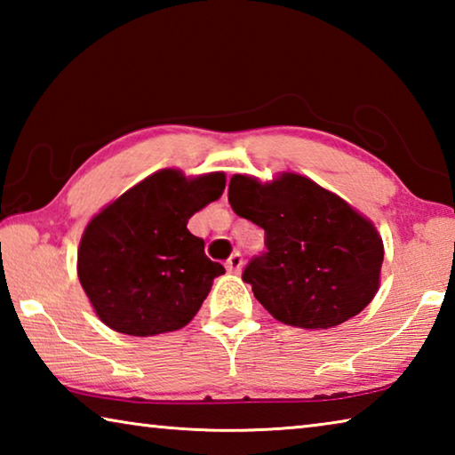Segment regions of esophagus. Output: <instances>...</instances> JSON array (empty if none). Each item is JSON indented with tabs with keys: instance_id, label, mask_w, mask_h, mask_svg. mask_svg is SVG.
Wrapping results in <instances>:
<instances>
[{
	"instance_id": "esophagus-1",
	"label": "esophagus",
	"mask_w": 455,
	"mask_h": 455,
	"mask_svg": "<svg viewBox=\"0 0 455 455\" xmlns=\"http://www.w3.org/2000/svg\"><path fill=\"white\" fill-rule=\"evenodd\" d=\"M243 268V255L241 252H235V255H230L227 260V271L228 273H241Z\"/></svg>"
}]
</instances>
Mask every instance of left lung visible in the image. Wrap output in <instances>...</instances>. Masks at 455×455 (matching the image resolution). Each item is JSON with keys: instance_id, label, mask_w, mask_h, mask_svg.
Returning <instances> with one entry per match:
<instances>
[{"instance_id": "left-lung-1", "label": "left lung", "mask_w": 455, "mask_h": 455, "mask_svg": "<svg viewBox=\"0 0 455 455\" xmlns=\"http://www.w3.org/2000/svg\"><path fill=\"white\" fill-rule=\"evenodd\" d=\"M228 203L265 230L267 251L251 259L243 281L276 321L329 329L371 303L383 243L343 198L291 172L268 184L235 174Z\"/></svg>"}]
</instances>
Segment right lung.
<instances>
[{"label":"right lung","instance_id":"add662e5","mask_svg":"<svg viewBox=\"0 0 455 455\" xmlns=\"http://www.w3.org/2000/svg\"><path fill=\"white\" fill-rule=\"evenodd\" d=\"M225 174L187 180L160 171L96 214L84 230L78 276L98 317L118 333L150 337L190 323L225 267L187 228L219 200Z\"/></svg>","mask_w":455,"mask_h":455}]
</instances>
